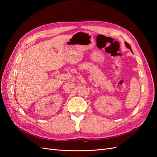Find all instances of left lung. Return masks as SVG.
<instances>
[{
	"mask_svg": "<svg viewBox=\"0 0 157 157\" xmlns=\"http://www.w3.org/2000/svg\"><path fill=\"white\" fill-rule=\"evenodd\" d=\"M125 46H126V47L128 48H129L130 51H131L132 52V48H131V46H129V44H128V43H127V42H125Z\"/></svg>",
	"mask_w": 157,
	"mask_h": 157,
	"instance_id": "8db88e82",
	"label": "left lung"
}]
</instances>
